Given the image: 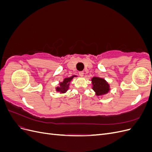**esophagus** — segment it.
Listing matches in <instances>:
<instances>
[{
    "label": "esophagus",
    "mask_w": 152,
    "mask_h": 152,
    "mask_svg": "<svg viewBox=\"0 0 152 152\" xmlns=\"http://www.w3.org/2000/svg\"><path fill=\"white\" fill-rule=\"evenodd\" d=\"M79 74L80 77H83L84 76V72H79Z\"/></svg>",
    "instance_id": "obj_1"
}]
</instances>
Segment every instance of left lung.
<instances>
[{
    "mask_svg": "<svg viewBox=\"0 0 152 152\" xmlns=\"http://www.w3.org/2000/svg\"><path fill=\"white\" fill-rule=\"evenodd\" d=\"M92 89L95 92L96 96H102L107 94L110 90V85L104 79L94 77L92 78Z\"/></svg>",
    "mask_w": 152,
    "mask_h": 152,
    "instance_id": "8db88e82",
    "label": "left lung"
}]
</instances>
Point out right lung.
<instances>
[{"label": "right lung", "mask_w": 152, "mask_h": 152, "mask_svg": "<svg viewBox=\"0 0 152 152\" xmlns=\"http://www.w3.org/2000/svg\"><path fill=\"white\" fill-rule=\"evenodd\" d=\"M77 77V75H72L71 77L65 78L63 82L59 83V86L56 87V91L59 92V93H65L68 90L70 82L73 79V77Z\"/></svg>", "instance_id": "obj_1"}]
</instances>
